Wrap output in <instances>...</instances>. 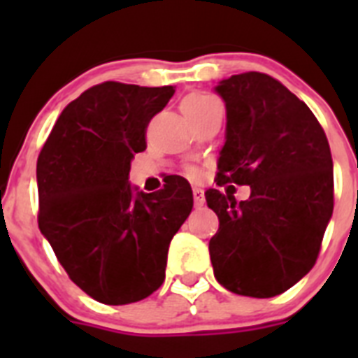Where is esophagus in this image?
<instances>
[{
    "label": "esophagus",
    "mask_w": 358,
    "mask_h": 358,
    "mask_svg": "<svg viewBox=\"0 0 358 358\" xmlns=\"http://www.w3.org/2000/svg\"><path fill=\"white\" fill-rule=\"evenodd\" d=\"M204 201H206V199H204V189L199 188V186H195V188H194V202H195V206H197V208L204 206Z\"/></svg>",
    "instance_id": "1"
}]
</instances>
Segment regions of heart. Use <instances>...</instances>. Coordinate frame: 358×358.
Here are the masks:
<instances>
[{"mask_svg":"<svg viewBox=\"0 0 358 358\" xmlns=\"http://www.w3.org/2000/svg\"><path fill=\"white\" fill-rule=\"evenodd\" d=\"M213 102H215V100L211 96L194 93V94H189V96H186L185 100H182V109H202V107L210 106V103H213ZM192 176L197 177V170H192Z\"/></svg>","mask_w":358,"mask_h":358,"instance_id":"1","label":"heart"}]
</instances>
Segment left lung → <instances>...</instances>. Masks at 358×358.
Masks as SVG:
<instances>
[{
  "label": "left lung",
  "mask_w": 358,
  "mask_h": 358,
  "mask_svg": "<svg viewBox=\"0 0 358 358\" xmlns=\"http://www.w3.org/2000/svg\"><path fill=\"white\" fill-rule=\"evenodd\" d=\"M226 102L217 185H249L248 201L210 188L218 231L210 240L217 281L273 297L310 273L334 211V163L314 113L285 85L249 71L215 87Z\"/></svg>",
  "instance_id": "left-lung-1"
}]
</instances>
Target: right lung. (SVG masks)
<instances>
[{
	"mask_svg": "<svg viewBox=\"0 0 358 358\" xmlns=\"http://www.w3.org/2000/svg\"><path fill=\"white\" fill-rule=\"evenodd\" d=\"M173 85L103 82L64 107L37 159L39 229L75 285L106 305L150 296L194 208L189 182L169 176L154 194L129 182L147 125Z\"/></svg>",
	"mask_w": 358,
	"mask_h": 358,
	"instance_id": "add662e5",
	"label": "right lung"
}]
</instances>
